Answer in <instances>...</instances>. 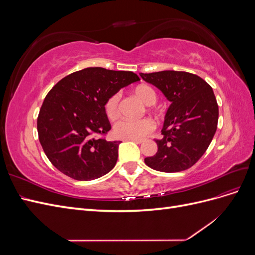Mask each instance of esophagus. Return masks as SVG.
Listing matches in <instances>:
<instances>
[{"mask_svg": "<svg viewBox=\"0 0 255 255\" xmlns=\"http://www.w3.org/2000/svg\"><path fill=\"white\" fill-rule=\"evenodd\" d=\"M128 140L134 141V142H136V143H138V144H140V143H142V142H143V140H142V139H128Z\"/></svg>", "mask_w": 255, "mask_h": 255, "instance_id": "1", "label": "esophagus"}]
</instances>
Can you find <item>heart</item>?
Listing matches in <instances>:
<instances>
[{
  "mask_svg": "<svg viewBox=\"0 0 255 255\" xmlns=\"http://www.w3.org/2000/svg\"><path fill=\"white\" fill-rule=\"evenodd\" d=\"M138 99H140L145 105H154L157 101V95L155 90L148 85H139L134 90ZM120 100L121 95L119 92H115L107 98L104 104V112L106 117L114 121L120 115ZM155 128V123L149 118H143L140 120H119L113 128V134L116 138L120 139H141Z\"/></svg>",
  "mask_w": 255,
  "mask_h": 255,
  "instance_id": "b5f03b06",
  "label": "heart"
}]
</instances>
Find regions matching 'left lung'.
Returning a JSON list of instances; mask_svg holds the SVG:
<instances>
[{"label": "left lung", "mask_w": 255, "mask_h": 255, "mask_svg": "<svg viewBox=\"0 0 255 255\" xmlns=\"http://www.w3.org/2000/svg\"><path fill=\"white\" fill-rule=\"evenodd\" d=\"M171 102L157 152L145 157L154 170L180 172L194 166L207 150L218 125V104L212 87L200 76L184 71L140 73Z\"/></svg>", "instance_id": "obj_1"}]
</instances>
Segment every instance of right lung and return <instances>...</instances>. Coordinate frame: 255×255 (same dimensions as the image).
I'll return each instance as SVG.
<instances>
[{"mask_svg":"<svg viewBox=\"0 0 255 255\" xmlns=\"http://www.w3.org/2000/svg\"><path fill=\"white\" fill-rule=\"evenodd\" d=\"M137 81L132 71L86 68L65 76L48 92L37 129L54 167L76 181L95 180L112 170L120 141L105 139L112 126L104 104L110 96Z\"/></svg>","mask_w":255,"mask_h":255,"instance_id":"right-lung-1","label":"right lung"}]
</instances>
